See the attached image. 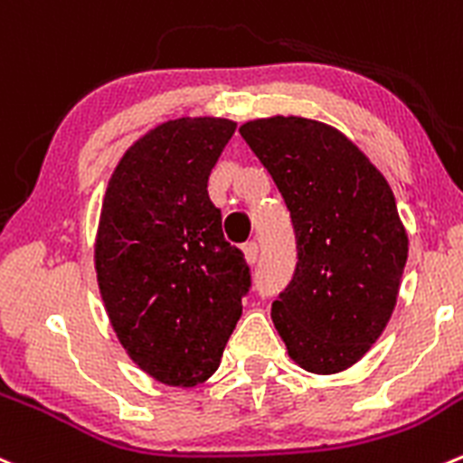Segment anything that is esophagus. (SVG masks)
Segmentation results:
<instances>
[{
  "mask_svg": "<svg viewBox=\"0 0 463 463\" xmlns=\"http://www.w3.org/2000/svg\"><path fill=\"white\" fill-rule=\"evenodd\" d=\"M258 244H255V241H249V244L244 246V258H246V262L249 264H255L258 262Z\"/></svg>",
  "mask_w": 463,
  "mask_h": 463,
  "instance_id": "obj_1",
  "label": "esophagus"
}]
</instances>
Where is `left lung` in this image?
<instances>
[{
  "label": "left lung",
  "mask_w": 463,
  "mask_h": 463,
  "mask_svg": "<svg viewBox=\"0 0 463 463\" xmlns=\"http://www.w3.org/2000/svg\"><path fill=\"white\" fill-rule=\"evenodd\" d=\"M241 137L285 199L294 280L271 307L300 369L332 375L371 351L392 318L410 240L387 178L339 128L298 115L250 119Z\"/></svg>",
  "instance_id": "left-lung-1"
}]
</instances>
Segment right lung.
Returning a JSON list of instances; mask_svg holds the SVG:
<instances>
[{"label":"right lung","mask_w":463,"mask_h":463,"mask_svg":"<svg viewBox=\"0 0 463 463\" xmlns=\"http://www.w3.org/2000/svg\"><path fill=\"white\" fill-rule=\"evenodd\" d=\"M235 127L210 115L158 124L124 151L103 194L94 237L103 307L128 357L167 387H196L219 369L250 285L208 196Z\"/></svg>","instance_id":"right-lung-1"}]
</instances>
